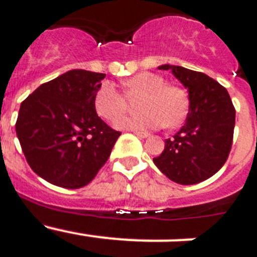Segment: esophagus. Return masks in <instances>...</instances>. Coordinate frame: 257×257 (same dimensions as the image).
Here are the masks:
<instances>
[{
	"label": "esophagus",
	"mask_w": 257,
	"mask_h": 257,
	"mask_svg": "<svg viewBox=\"0 0 257 257\" xmlns=\"http://www.w3.org/2000/svg\"><path fill=\"white\" fill-rule=\"evenodd\" d=\"M134 134H135L136 136H139V138H143V139H145V138H149V135H151V134L143 133V131H134Z\"/></svg>",
	"instance_id": "esophagus-1"
}]
</instances>
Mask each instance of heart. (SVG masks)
<instances>
[{"instance_id":"1","label":"heart","mask_w":257,"mask_h":257,"mask_svg":"<svg viewBox=\"0 0 257 257\" xmlns=\"http://www.w3.org/2000/svg\"><path fill=\"white\" fill-rule=\"evenodd\" d=\"M130 94H140L138 103L142 113L127 117L118 122L121 128L149 130L161 126L176 127L183 122L188 113L189 100L187 91L175 85H166L163 77L151 72H142L124 81ZM95 109L106 121L115 122L127 110L123 95L112 82H103L95 94Z\"/></svg>"}]
</instances>
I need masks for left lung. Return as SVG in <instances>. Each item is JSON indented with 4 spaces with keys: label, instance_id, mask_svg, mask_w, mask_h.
I'll list each match as a JSON object with an SVG mask.
<instances>
[{
    "label": "left lung",
    "instance_id": "8db88e82",
    "mask_svg": "<svg viewBox=\"0 0 257 257\" xmlns=\"http://www.w3.org/2000/svg\"><path fill=\"white\" fill-rule=\"evenodd\" d=\"M171 70L188 88L189 112L178 134L166 139L154 165L178 184L190 185L211 178L228 160L233 144L235 109L225 87L207 74L179 65H161Z\"/></svg>",
    "mask_w": 257,
    "mask_h": 257
}]
</instances>
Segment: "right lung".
I'll return each instance as SVG.
<instances>
[{
    "label": "right lung",
    "mask_w": 257,
    "mask_h": 257,
    "mask_svg": "<svg viewBox=\"0 0 257 257\" xmlns=\"http://www.w3.org/2000/svg\"><path fill=\"white\" fill-rule=\"evenodd\" d=\"M104 77L69 70L42 83L20 105L15 128L23 153L31 169L54 185H87L121 135L95 110V94Z\"/></svg>",
    "instance_id": "right-lung-1"
}]
</instances>
